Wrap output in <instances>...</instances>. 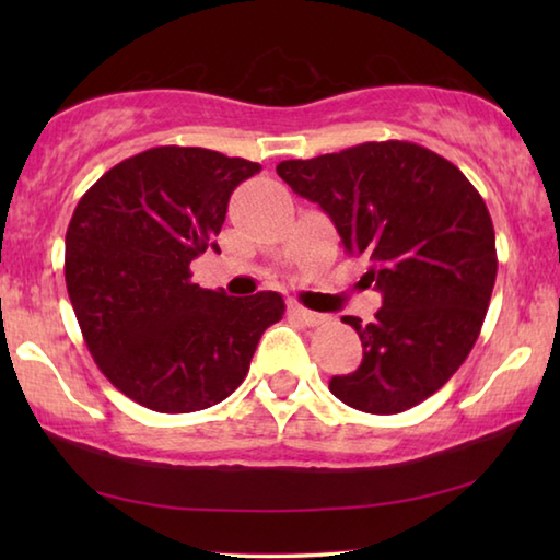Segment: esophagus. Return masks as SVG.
Instances as JSON below:
<instances>
[{
	"label": "esophagus",
	"instance_id": "1",
	"mask_svg": "<svg viewBox=\"0 0 560 560\" xmlns=\"http://www.w3.org/2000/svg\"><path fill=\"white\" fill-rule=\"evenodd\" d=\"M289 314L293 318H299L301 324H306V326H324V324H328V320H330L326 314H316V311H308V308H303V306H296V303H293V306L289 308Z\"/></svg>",
	"mask_w": 560,
	"mask_h": 560
}]
</instances>
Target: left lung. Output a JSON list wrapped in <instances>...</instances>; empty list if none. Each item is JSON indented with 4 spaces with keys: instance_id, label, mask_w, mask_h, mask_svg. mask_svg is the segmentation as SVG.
Here are the masks:
<instances>
[{
    "instance_id": "obj_1",
    "label": "left lung",
    "mask_w": 560,
    "mask_h": 560,
    "mask_svg": "<svg viewBox=\"0 0 560 560\" xmlns=\"http://www.w3.org/2000/svg\"><path fill=\"white\" fill-rule=\"evenodd\" d=\"M277 173L334 220L348 257L371 261L360 281L383 293L373 324L343 318L363 363L330 377V393L371 415L428 400L467 360L494 291V224L477 187L407 140L283 160Z\"/></svg>"
}]
</instances>
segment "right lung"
I'll return each instance as SVG.
<instances>
[{"label": "right lung", "mask_w": 560, "mask_h": 560, "mask_svg": "<svg viewBox=\"0 0 560 560\" xmlns=\"http://www.w3.org/2000/svg\"><path fill=\"white\" fill-rule=\"evenodd\" d=\"M259 163L207 148L160 145L110 167L75 205L63 277L101 373L155 412H195L249 373L283 299H246L192 283L189 264L220 249L226 202Z\"/></svg>", "instance_id": "add662e5"}]
</instances>
